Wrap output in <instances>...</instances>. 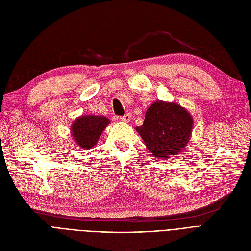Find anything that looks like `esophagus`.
<instances>
[{"label":"esophagus","instance_id":"esophagus-1","mask_svg":"<svg viewBox=\"0 0 251 251\" xmlns=\"http://www.w3.org/2000/svg\"><path fill=\"white\" fill-rule=\"evenodd\" d=\"M120 120L123 121V122H129V121L131 120V114H130V113L125 114L124 116L120 117Z\"/></svg>","mask_w":251,"mask_h":251}]
</instances>
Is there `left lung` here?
Wrapping results in <instances>:
<instances>
[{
    "mask_svg": "<svg viewBox=\"0 0 251 251\" xmlns=\"http://www.w3.org/2000/svg\"><path fill=\"white\" fill-rule=\"evenodd\" d=\"M193 120L181 105L157 100L148 109L143 124L136 127L157 159L172 157L188 143Z\"/></svg>",
    "mask_w": 251,
    "mask_h": 251,
    "instance_id": "left-lung-1",
    "label": "left lung"
}]
</instances>
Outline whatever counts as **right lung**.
Masks as SVG:
<instances>
[{
	"label": "right lung",
	"mask_w": 251,
	"mask_h": 251,
	"mask_svg": "<svg viewBox=\"0 0 251 251\" xmlns=\"http://www.w3.org/2000/svg\"><path fill=\"white\" fill-rule=\"evenodd\" d=\"M110 123L109 119L101 116H82L72 124V135L79 147L87 150L95 146L104 128Z\"/></svg>",
	"instance_id": "right-lung-1"
}]
</instances>
